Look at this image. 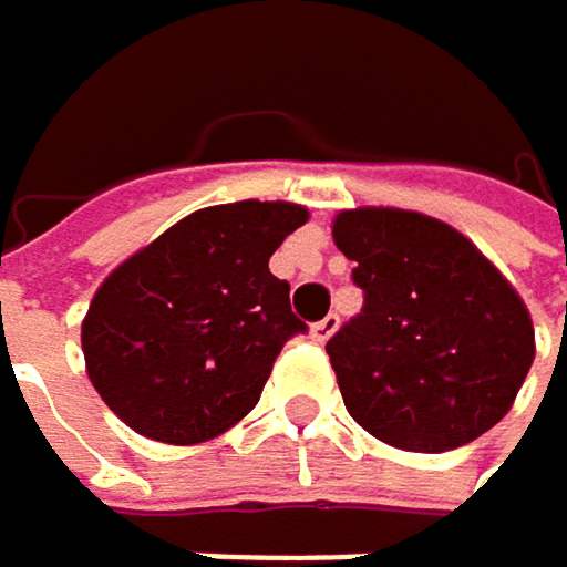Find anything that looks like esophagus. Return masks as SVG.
I'll use <instances>...</instances> for the list:
<instances>
[{"instance_id":"34e87169","label":"esophagus","mask_w":567,"mask_h":567,"mask_svg":"<svg viewBox=\"0 0 567 567\" xmlns=\"http://www.w3.org/2000/svg\"><path fill=\"white\" fill-rule=\"evenodd\" d=\"M334 328H339V315H324L321 321L311 324V339L315 342H328L331 334H334Z\"/></svg>"}]
</instances>
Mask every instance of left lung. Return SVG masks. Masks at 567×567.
Instances as JSON below:
<instances>
[{
  "label": "left lung",
  "mask_w": 567,
  "mask_h": 567,
  "mask_svg": "<svg viewBox=\"0 0 567 567\" xmlns=\"http://www.w3.org/2000/svg\"><path fill=\"white\" fill-rule=\"evenodd\" d=\"M362 311L331 334L346 411L403 452H452L509 411L534 324L503 274L452 225L400 208L334 218Z\"/></svg>",
  "instance_id": "left-lung-1"
}]
</instances>
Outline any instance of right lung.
Returning a JSON list of instances; mask_svg holds the SVG:
<instances>
[{
  "label": "right lung",
  "mask_w": 567,
  "mask_h": 567,
  "mask_svg": "<svg viewBox=\"0 0 567 567\" xmlns=\"http://www.w3.org/2000/svg\"><path fill=\"white\" fill-rule=\"evenodd\" d=\"M305 221L290 202L202 208L99 287L81 324L87 377L136 434L198 445L259 403L280 349L308 331L270 274Z\"/></svg>",
  "instance_id": "obj_1"
}]
</instances>
